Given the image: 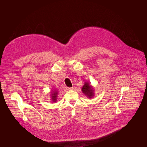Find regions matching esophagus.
Segmentation results:
<instances>
[{"mask_svg": "<svg viewBox=\"0 0 147 147\" xmlns=\"http://www.w3.org/2000/svg\"><path fill=\"white\" fill-rule=\"evenodd\" d=\"M68 90H73V87H71V88H67Z\"/></svg>", "mask_w": 147, "mask_h": 147, "instance_id": "1", "label": "esophagus"}]
</instances>
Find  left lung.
<instances>
[{
	"label": "left lung",
	"instance_id": "8db88e82",
	"mask_svg": "<svg viewBox=\"0 0 147 147\" xmlns=\"http://www.w3.org/2000/svg\"><path fill=\"white\" fill-rule=\"evenodd\" d=\"M82 90L83 93H84V95H86L89 98H91L94 96V89L91 85H90L89 83L88 82L84 83L83 86L82 88Z\"/></svg>",
	"mask_w": 147,
	"mask_h": 147
}]
</instances>
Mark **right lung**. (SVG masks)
<instances>
[{"instance_id": "obj_1", "label": "right lung", "mask_w": 147, "mask_h": 147, "mask_svg": "<svg viewBox=\"0 0 147 147\" xmlns=\"http://www.w3.org/2000/svg\"><path fill=\"white\" fill-rule=\"evenodd\" d=\"M57 94H58V92L57 90H54L52 92H51V98H52L51 99L53 102L57 101Z\"/></svg>"}]
</instances>
